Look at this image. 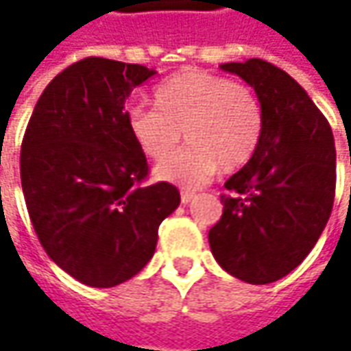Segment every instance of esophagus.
Returning a JSON list of instances; mask_svg holds the SVG:
<instances>
[{
	"mask_svg": "<svg viewBox=\"0 0 351 351\" xmlns=\"http://www.w3.org/2000/svg\"><path fill=\"white\" fill-rule=\"evenodd\" d=\"M195 199V193L193 191H187V189H183L182 191V203H191Z\"/></svg>",
	"mask_w": 351,
	"mask_h": 351,
	"instance_id": "34e87169",
	"label": "esophagus"
}]
</instances>
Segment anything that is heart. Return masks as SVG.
I'll use <instances>...</instances> for the list:
<instances>
[{
	"label": "heart",
	"instance_id": "heart-1",
	"mask_svg": "<svg viewBox=\"0 0 351 351\" xmlns=\"http://www.w3.org/2000/svg\"><path fill=\"white\" fill-rule=\"evenodd\" d=\"M154 109H134L128 132L142 154L161 162L173 154L181 132L190 142L156 168L166 182L197 187L219 171L244 168L262 141V107L254 91L230 77L183 70L154 89Z\"/></svg>",
	"mask_w": 351,
	"mask_h": 351
}]
</instances>
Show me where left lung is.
Instances as JSON below:
<instances>
[{"instance_id":"obj_1","label":"left lung","mask_w":351,"mask_h":351,"mask_svg":"<svg viewBox=\"0 0 351 351\" xmlns=\"http://www.w3.org/2000/svg\"><path fill=\"white\" fill-rule=\"evenodd\" d=\"M250 84L262 107L258 152L224 183L223 217L209 230L210 252L252 285L291 274L328 223L336 189V148L326 117L287 72L269 62L221 64Z\"/></svg>"}]
</instances>
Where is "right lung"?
Returning a JSON list of instances; mask_svg holds the SVG:
<instances>
[{"label": "right lung", "mask_w": 351, "mask_h": 351, "mask_svg": "<svg viewBox=\"0 0 351 351\" xmlns=\"http://www.w3.org/2000/svg\"><path fill=\"white\" fill-rule=\"evenodd\" d=\"M156 72L89 56L56 75L21 144V185L38 242L66 274L115 287L154 256L160 223L178 209L168 182L146 185V156L125 101Z\"/></svg>", "instance_id": "add662e5"}]
</instances>
